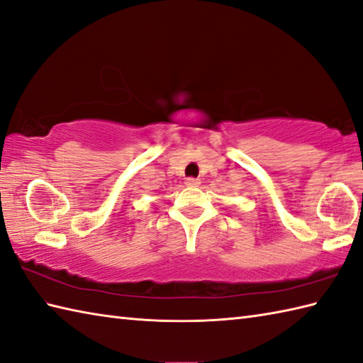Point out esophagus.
<instances>
[{
    "mask_svg": "<svg viewBox=\"0 0 363 363\" xmlns=\"http://www.w3.org/2000/svg\"><path fill=\"white\" fill-rule=\"evenodd\" d=\"M199 179H195V177H187L186 179V186L187 187H199Z\"/></svg>",
    "mask_w": 363,
    "mask_h": 363,
    "instance_id": "obj_1",
    "label": "esophagus"
}]
</instances>
